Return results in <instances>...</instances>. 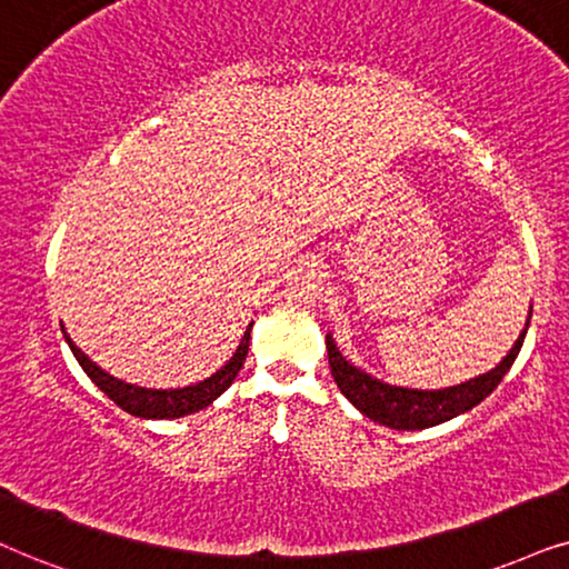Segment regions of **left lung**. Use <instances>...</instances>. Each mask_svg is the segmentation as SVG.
Instances as JSON below:
<instances>
[{"mask_svg":"<svg viewBox=\"0 0 569 569\" xmlns=\"http://www.w3.org/2000/svg\"><path fill=\"white\" fill-rule=\"evenodd\" d=\"M522 341L525 330L515 341L512 351H509L491 372H486V376L443 388V391H415V388L388 386L383 380L372 378L365 370L355 368V365L347 362V359L341 357V351L336 349L333 338L326 336L330 372H333V380L338 388H341L343 397H347L365 417H370V420L393 430H422L441 426V422L451 420V417L462 415L467 409L480 405V401L501 383L507 370L512 368L517 355H520L522 349Z\"/></svg>","mask_w":569,"mask_h":569,"instance_id":"left-lung-1","label":"left lung"}]
</instances>
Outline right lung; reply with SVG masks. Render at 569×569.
<instances>
[{
    "instance_id": "right-lung-1",
    "label": "right lung",
    "mask_w": 569,
    "mask_h": 569,
    "mask_svg": "<svg viewBox=\"0 0 569 569\" xmlns=\"http://www.w3.org/2000/svg\"><path fill=\"white\" fill-rule=\"evenodd\" d=\"M62 333H64V330H62ZM249 338H251V326H249L247 333H243L239 349H236V355L228 359L226 368H220L212 378L201 380V383H197V386L170 388V391H157V388H139V386L123 383V380L112 378L110 372L97 368V365H93L91 359L86 357L73 341H70V336L64 333V341H68L70 351L76 355L78 365H81L86 376H89L99 388H102L107 397H110L120 409H126L128 415L147 417V420H172V417H183V415L199 412V409L210 407L212 401L218 399L220 393L233 383L236 376H239L243 359H247V351H249Z\"/></svg>"
}]
</instances>
